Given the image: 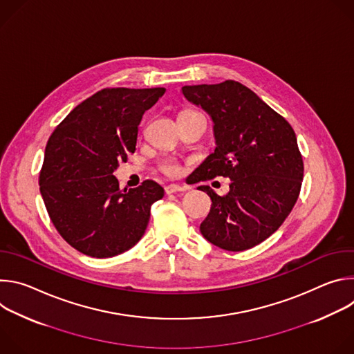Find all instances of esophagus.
I'll list each match as a JSON object with an SVG mask.
<instances>
[{"mask_svg":"<svg viewBox=\"0 0 354 354\" xmlns=\"http://www.w3.org/2000/svg\"><path fill=\"white\" fill-rule=\"evenodd\" d=\"M187 187L186 186H179V185H168L165 187L167 194H172V193H178V192H185Z\"/></svg>","mask_w":354,"mask_h":354,"instance_id":"esophagus-1","label":"esophagus"}]
</instances>
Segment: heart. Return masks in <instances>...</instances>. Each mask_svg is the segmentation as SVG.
Instances as JSON below:
<instances>
[{
	"label": "heart",
	"mask_w": 354,
	"mask_h": 354,
	"mask_svg": "<svg viewBox=\"0 0 354 354\" xmlns=\"http://www.w3.org/2000/svg\"><path fill=\"white\" fill-rule=\"evenodd\" d=\"M161 171L168 176H178L180 174V167L175 161H167L161 165Z\"/></svg>",
	"instance_id": "b5f03b06"
}]
</instances>
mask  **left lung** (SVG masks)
Here are the masks:
<instances>
[{
    "instance_id": "1",
    "label": "left lung",
    "mask_w": 354,
    "mask_h": 354,
    "mask_svg": "<svg viewBox=\"0 0 354 354\" xmlns=\"http://www.w3.org/2000/svg\"><path fill=\"white\" fill-rule=\"evenodd\" d=\"M189 102L205 109L214 126L216 148L198 165L194 182L230 178V192L212 198L200 232L213 245L246 250L269 238L292 210L299 194L304 164L290 123L245 85H185Z\"/></svg>"
}]
</instances>
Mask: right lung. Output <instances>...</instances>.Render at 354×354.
<instances>
[{
  "label": "right lung",
  "mask_w": 354,
  "mask_h": 354,
  "mask_svg": "<svg viewBox=\"0 0 354 354\" xmlns=\"http://www.w3.org/2000/svg\"><path fill=\"white\" fill-rule=\"evenodd\" d=\"M165 88H105L78 106L50 136L39 175L44 206L59 234L81 254L112 258L144 235L154 180L120 190L113 172L136 151L138 124Z\"/></svg>",
  "instance_id": "right-lung-1"
}]
</instances>
